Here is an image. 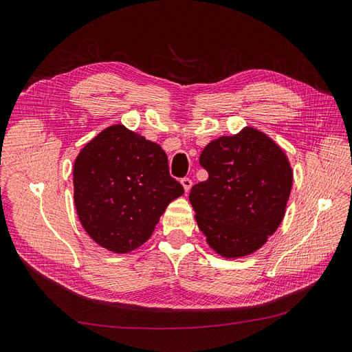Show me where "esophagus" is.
Returning a JSON list of instances; mask_svg holds the SVG:
<instances>
[{
  "mask_svg": "<svg viewBox=\"0 0 352 352\" xmlns=\"http://www.w3.org/2000/svg\"><path fill=\"white\" fill-rule=\"evenodd\" d=\"M180 184L184 185V188H185V190L186 192H189V189L192 188V180H190L189 177H184L182 180H180Z\"/></svg>",
  "mask_w": 352,
  "mask_h": 352,
  "instance_id": "esophagus-1",
  "label": "esophagus"
}]
</instances>
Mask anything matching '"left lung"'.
<instances>
[{
  "mask_svg": "<svg viewBox=\"0 0 352 352\" xmlns=\"http://www.w3.org/2000/svg\"><path fill=\"white\" fill-rule=\"evenodd\" d=\"M206 182L190 188L199 230L221 257L261 248L285 216L292 168L282 148L254 127L211 141L199 155Z\"/></svg>",
  "mask_w": 352,
  "mask_h": 352,
  "instance_id": "8db88e82",
  "label": "left lung"
}]
</instances>
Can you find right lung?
<instances>
[{
    "label": "right lung",
    "mask_w": 352,
    "mask_h": 352,
    "mask_svg": "<svg viewBox=\"0 0 352 352\" xmlns=\"http://www.w3.org/2000/svg\"><path fill=\"white\" fill-rule=\"evenodd\" d=\"M74 206L83 229L117 254L150 239L167 206L184 194L162 146L113 124L83 146L73 167Z\"/></svg>",
    "instance_id": "right-lung-1"
}]
</instances>
